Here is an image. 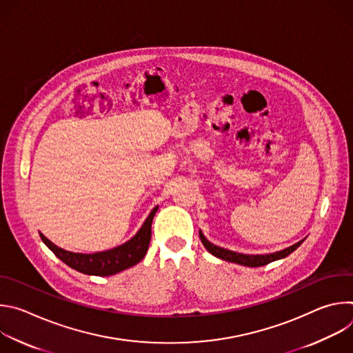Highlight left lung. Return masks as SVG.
I'll return each instance as SVG.
<instances>
[{
  "mask_svg": "<svg viewBox=\"0 0 353 353\" xmlns=\"http://www.w3.org/2000/svg\"><path fill=\"white\" fill-rule=\"evenodd\" d=\"M199 239L201 241H203L204 247L210 251V253L221 260H225V261H229V263H236V264H240V265H245V267H263V265H267L272 261H276V260H281V259H285L288 257L290 253H293V251L303 243V240H300L297 243H294L293 245L285 248V250H281V251H276V253H271V254H256V256H250V254H241V253H236V251H230V250H226V248H222V247H218L215 244H212L211 241H208L205 239V236L203 234V232L199 230Z\"/></svg>",
  "mask_w": 353,
  "mask_h": 353,
  "instance_id": "1",
  "label": "left lung"
}]
</instances>
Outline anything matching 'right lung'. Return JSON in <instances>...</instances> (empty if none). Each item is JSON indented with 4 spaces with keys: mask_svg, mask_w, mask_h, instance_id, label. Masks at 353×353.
Masks as SVG:
<instances>
[{
    "mask_svg": "<svg viewBox=\"0 0 353 353\" xmlns=\"http://www.w3.org/2000/svg\"><path fill=\"white\" fill-rule=\"evenodd\" d=\"M157 211H158V207H155L152 211H150V214L142 223L141 229L128 241L112 250L100 251V253H93V254L72 253V251H67L64 248L57 247L41 233H40V237L43 243L52 250L63 263H65L72 270L86 275L109 276V275L121 272L130 267H134L145 257L149 247V241H150V226H152V221Z\"/></svg>",
    "mask_w": 353,
    "mask_h": 353,
    "instance_id": "add662e5",
    "label": "right lung"
}]
</instances>
